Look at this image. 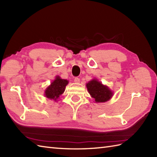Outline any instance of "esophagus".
Instances as JSON below:
<instances>
[{
	"instance_id": "34e87169",
	"label": "esophagus",
	"mask_w": 157,
	"mask_h": 157,
	"mask_svg": "<svg viewBox=\"0 0 157 157\" xmlns=\"http://www.w3.org/2000/svg\"><path fill=\"white\" fill-rule=\"evenodd\" d=\"M79 82H80V79H79V78H74V82L75 83H79Z\"/></svg>"
}]
</instances>
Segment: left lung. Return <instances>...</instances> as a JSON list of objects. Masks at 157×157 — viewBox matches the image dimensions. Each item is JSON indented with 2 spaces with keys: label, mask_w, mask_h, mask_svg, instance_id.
<instances>
[{
  "label": "left lung",
  "mask_w": 157,
  "mask_h": 157,
  "mask_svg": "<svg viewBox=\"0 0 157 157\" xmlns=\"http://www.w3.org/2000/svg\"><path fill=\"white\" fill-rule=\"evenodd\" d=\"M90 94L96 102H105L111 98L113 92L107 86L102 84L97 79H93L86 84Z\"/></svg>",
  "instance_id": "obj_1"
}]
</instances>
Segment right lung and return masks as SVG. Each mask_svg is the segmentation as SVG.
Returning <instances> with one entry per match:
<instances>
[{
	"instance_id": "obj_1",
	"label": "right lung",
	"mask_w": 157,
	"mask_h": 157,
	"mask_svg": "<svg viewBox=\"0 0 157 157\" xmlns=\"http://www.w3.org/2000/svg\"><path fill=\"white\" fill-rule=\"evenodd\" d=\"M67 84V80L61 79L59 76L56 77V78L51 83V86H49L45 90L46 97L56 101L65 91V86Z\"/></svg>"
}]
</instances>
